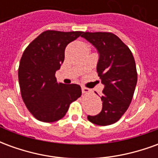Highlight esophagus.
<instances>
[{"mask_svg": "<svg viewBox=\"0 0 158 158\" xmlns=\"http://www.w3.org/2000/svg\"><path fill=\"white\" fill-rule=\"evenodd\" d=\"M82 92L84 93V94H85V93H89L90 92V89H88V88H86V87L82 86Z\"/></svg>", "mask_w": 158, "mask_h": 158, "instance_id": "1", "label": "esophagus"}]
</instances>
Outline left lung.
Segmentation results:
<instances>
[{
	"label": "left lung",
	"instance_id": "obj_1",
	"mask_svg": "<svg viewBox=\"0 0 158 158\" xmlns=\"http://www.w3.org/2000/svg\"><path fill=\"white\" fill-rule=\"evenodd\" d=\"M82 37L98 51L96 70L104 85L102 112L87 118L97 125H110L118 121L132 101L137 83L135 58L129 47L113 33L85 32Z\"/></svg>",
	"mask_w": 158,
	"mask_h": 158
}]
</instances>
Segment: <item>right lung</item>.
Listing matches in <instances>:
<instances>
[{
	"instance_id": "1",
	"label": "right lung",
	"mask_w": 158,
	"mask_h": 158,
	"mask_svg": "<svg viewBox=\"0 0 158 158\" xmlns=\"http://www.w3.org/2000/svg\"><path fill=\"white\" fill-rule=\"evenodd\" d=\"M83 34L46 30L23 53L19 68L21 96L30 113L41 122L62 118L82 94L79 85L57 83L55 73L64 61L66 46Z\"/></svg>"
}]
</instances>
